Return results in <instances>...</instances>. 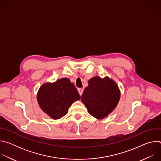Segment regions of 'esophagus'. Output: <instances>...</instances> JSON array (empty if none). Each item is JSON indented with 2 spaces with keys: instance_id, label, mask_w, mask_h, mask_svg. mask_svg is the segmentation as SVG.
I'll use <instances>...</instances> for the list:
<instances>
[{
  "instance_id": "34e87169",
  "label": "esophagus",
  "mask_w": 161,
  "mask_h": 161,
  "mask_svg": "<svg viewBox=\"0 0 161 161\" xmlns=\"http://www.w3.org/2000/svg\"><path fill=\"white\" fill-rule=\"evenodd\" d=\"M78 92H79L80 95L81 96L82 94H83V88H78Z\"/></svg>"
}]
</instances>
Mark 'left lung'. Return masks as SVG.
Listing matches in <instances>:
<instances>
[{"mask_svg": "<svg viewBox=\"0 0 161 161\" xmlns=\"http://www.w3.org/2000/svg\"><path fill=\"white\" fill-rule=\"evenodd\" d=\"M120 99V90L113 79L94 76L88 80L81 101L88 113L96 119H103L115 108Z\"/></svg>", "mask_w": 161, "mask_h": 161, "instance_id": "left-lung-1", "label": "left lung"}]
</instances>
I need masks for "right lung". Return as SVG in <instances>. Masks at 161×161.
I'll return each instance as SVG.
<instances>
[{"instance_id":"add662e5","label":"right lung","mask_w":161,"mask_h":161,"mask_svg":"<svg viewBox=\"0 0 161 161\" xmlns=\"http://www.w3.org/2000/svg\"><path fill=\"white\" fill-rule=\"evenodd\" d=\"M80 97L75 85L67 78L59 79L53 83H43L37 94L39 107L54 120L65 116L69 108Z\"/></svg>"}]
</instances>
